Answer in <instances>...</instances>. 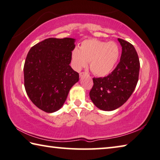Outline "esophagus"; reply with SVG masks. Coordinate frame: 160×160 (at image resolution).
I'll use <instances>...</instances> for the list:
<instances>
[{"label": "esophagus", "instance_id": "1", "mask_svg": "<svg viewBox=\"0 0 160 160\" xmlns=\"http://www.w3.org/2000/svg\"><path fill=\"white\" fill-rule=\"evenodd\" d=\"M85 75H88V73L86 72H81L79 74V77H82L83 76H85Z\"/></svg>", "mask_w": 160, "mask_h": 160}]
</instances>
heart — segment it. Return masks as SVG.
I'll use <instances>...</instances> for the list:
<instances>
[{
	"instance_id": "heart-1",
	"label": "heart",
	"mask_w": 160,
	"mask_h": 160,
	"mask_svg": "<svg viewBox=\"0 0 160 160\" xmlns=\"http://www.w3.org/2000/svg\"><path fill=\"white\" fill-rule=\"evenodd\" d=\"M120 56V48L115 42H104L97 39L83 41L79 49L75 48L72 52L71 64L73 69L80 71L87 67L98 77H105L114 69Z\"/></svg>"
}]
</instances>
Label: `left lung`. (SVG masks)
Returning a JSON list of instances; mask_svg holds the SVG:
<instances>
[{"label": "left lung", "instance_id": "1", "mask_svg": "<svg viewBox=\"0 0 160 160\" xmlns=\"http://www.w3.org/2000/svg\"><path fill=\"white\" fill-rule=\"evenodd\" d=\"M122 46L120 62L107 77L93 78L90 98L94 105L103 111H113L130 97L139 78L140 60L134 46L118 39Z\"/></svg>", "mask_w": 160, "mask_h": 160}]
</instances>
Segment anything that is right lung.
I'll return each instance as SVG.
<instances>
[{
	"label": "right lung",
	"instance_id": "right-lung-1",
	"mask_svg": "<svg viewBox=\"0 0 160 160\" xmlns=\"http://www.w3.org/2000/svg\"><path fill=\"white\" fill-rule=\"evenodd\" d=\"M75 40L48 38L29 51L24 64V86L31 101L42 111L62 108L70 88L79 79L70 67Z\"/></svg>",
	"mask_w": 160,
	"mask_h": 160
}]
</instances>
